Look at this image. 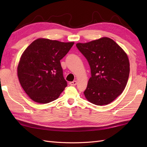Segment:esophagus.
I'll list each match as a JSON object with an SVG mask.
<instances>
[{"instance_id": "obj_1", "label": "esophagus", "mask_w": 147, "mask_h": 147, "mask_svg": "<svg viewBox=\"0 0 147 147\" xmlns=\"http://www.w3.org/2000/svg\"><path fill=\"white\" fill-rule=\"evenodd\" d=\"M69 84L70 85L72 86H75L77 84V81H73V82H71L69 83Z\"/></svg>"}]
</instances>
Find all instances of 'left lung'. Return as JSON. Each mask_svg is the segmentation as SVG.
Masks as SVG:
<instances>
[{"label":"left lung","mask_w":147,"mask_h":147,"mask_svg":"<svg viewBox=\"0 0 147 147\" xmlns=\"http://www.w3.org/2000/svg\"><path fill=\"white\" fill-rule=\"evenodd\" d=\"M86 57L91 68L84 94L97 105L111 103L123 92L129 75V62L126 53L108 37L76 45Z\"/></svg>","instance_id":"1"}]
</instances>
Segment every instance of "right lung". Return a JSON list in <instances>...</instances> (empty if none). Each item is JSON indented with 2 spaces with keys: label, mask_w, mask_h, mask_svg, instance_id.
<instances>
[{
  "label": "right lung",
  "mask_w": 147,
  "mask_h": 147,
  "mask_svg": "<svg viewBox=\"0 0 147 147\" xmlns=\"http://www.w3.org/2000/svg\"><path fill=\"white\" fill-rule=\"evenodd\" d=\"M74 44L38 38L23 52L18 66V77L32 100L49 103L58 98L67 86L60 61Z\"/></svg>",
  "instance_id": "add662e5"
}]
</instances>
